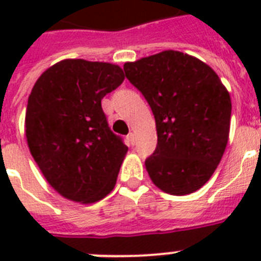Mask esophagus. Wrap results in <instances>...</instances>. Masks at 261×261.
<instances>
[{
  "label": "esophagus",
  "instance_id": "esophagus-1",
  "mask_svg": "<svg viewBox=\"0 0 261 261\" xmlns=\"http://www.w3.org/2000/svg\"><path fill=\"white\" fill-rule=\"evenodd\" d=\"M127 141H128V143H130L131 146H134V145H135V134H134V133H130V134L127 135Z\"/></svg>",
  "mask_w": 261,
  "mask_h": 261
}]
</instances>
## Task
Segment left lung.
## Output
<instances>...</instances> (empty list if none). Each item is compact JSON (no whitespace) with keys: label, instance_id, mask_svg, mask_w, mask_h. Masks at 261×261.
<instances>
[{"label":"left lung","instance_id":"left-lung-1","mask_svg":"<svg viewBox=\"0 0 261 261\" xmlns=\"http://www.w3.org/2000/svg\"><path fill=\"white\" fill-rule=\"evenodd\" d=\"M123 69L154 115L157 147L145 161L151 181L171 195L198 191L226 149L229 92L208 65L178 51L127 62Z\"/></svg>","mask_w":261,"mask_h":261}]
</instances>
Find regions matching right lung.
Masks as SVG:
<instances>
[{"label":"right lung","mask_w":261,"mask_h":261,"mask_svg":"<svg viewBox=\"0 0 261 261\" xmlns=\"http://www.w3.org/2000/svg\"><path fill=\"white\" fill-rule=\"evenodd\" d=\"M116 65L61 61L32 88L25 135L50 186L74 202L93 203L114 190L128 147L111 131L101 100L123 83Z\"/></svg>","instance_id":"obj_1"}]
</instances>
